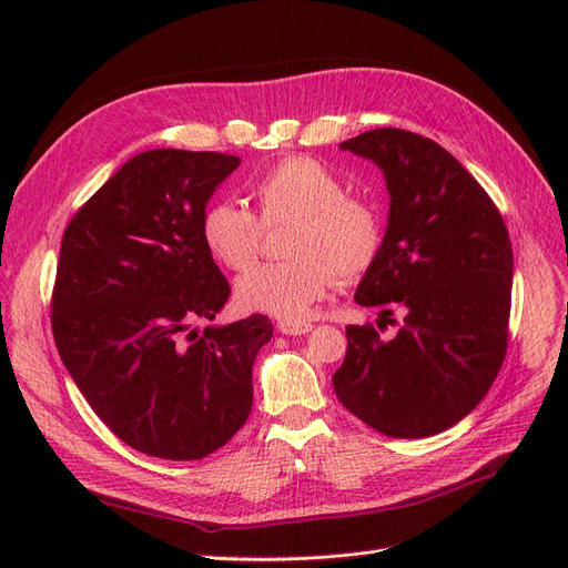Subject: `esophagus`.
Masks as SVG:
<instances>
[{
  "instance_id": "esophagus-1",
  "label": "esophagus",
  "mask_w": 568,
  "mask_h": 568,
  "mask_svg": "<svg viewBox=\"0 0 568 568\" xmlns=\"http://www.w3.org/2000/svg\"><path fill=\"white\" fill-rule=\"evenodd\" d=\"M277 329L282 334H288V336H301V334L313 332V324L311 322H286V320H280L277 322Z\"/></svg>"
}]
</instances>
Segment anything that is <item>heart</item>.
<instances>
[{"mask_svg":"<svg viewBox=\"0 0 568 568\" xmlns=\"http://www.w3.org/2000/svg\"><path fill=\"white\" fill-rule=\"evenodd\" d=\"M257 217L234 201H215L201 215V242L215 263L246 272L263 248L265 230L288 227L282 263L255 267L236 282V303L251 313L301 322L329 294L336 274H365L384 246V215L372 199L343 192L324 163L288 156L251 182Z\"/></svg>","mask_w":568,"mask_h":568,"instance_id":"b5f03b06","label":"heart"}]
</instances>
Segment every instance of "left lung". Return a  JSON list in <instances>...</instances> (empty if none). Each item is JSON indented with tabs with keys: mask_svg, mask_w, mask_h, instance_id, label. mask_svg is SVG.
Listing matches in <instances>:
<instances>
[{
	"mask_svg": "<svg viewBox=\"0 0 568 568\" xmlns=\"http://www.w3.org/2000/svg\"><path fill=\"white\" fill-rule=\"evenodd\" d=\"M384 170L388 227L355 303L395 324L346 326L338 400L390 438L445 432L484 400L509 338L511 244L505 220L464 165L422 134L379 128L338 144Z\"/></svg>",
	"mask_w": 568,
	"mask_h": 568,
	"instance_id": "1",
	"label": "left lung"
}]
</instances>
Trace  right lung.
I'll return each instance as SVG.
<instances>
[{"label":"right lung","mask_w":568,"mask_h":568,"mask_svg":"<svg viewBox=\"0 0 568 568\" xmlns=\"http://www.w3.org/2000/svg\"><path fill=\"white\" fill-rule=\"evenodd\" d=\"M239 163L217 151H144L63 232L51 294L59 355L97 417L151 457L201 459L251 415L253 359L272 322L192 329L230 298L199 225Z\"/></svg>","instance_id":"right-lung-1"}]
</instances>
